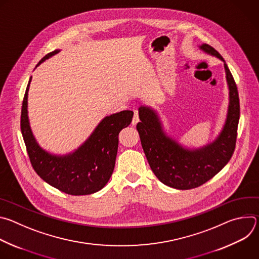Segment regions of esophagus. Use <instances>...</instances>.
<instances>
[{"label": "esophagus", "mask_w": 259, "mask_h": 259, "mask_svg": "<svg viewBox=\"0 0 259 259\" xmlns=\"http://www.w3.org/2000/svg\"><path fill=\"white\" fill-rule=\"evenodd\" d=\"M139 122V117H138V110L134 109V116H133V120H132V125H136Z\"/></svg>", "instance_id": "1"}]
</instances>
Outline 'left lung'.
<instances>
[{
    "mask_svg": "<svg viewBox=\"0 0 259 259\" xmlns=\"http://www.w3.org/2000/svg\"><path fill=\"white\" fill-rule=\"evenodd\" d=\"M199 49L224 62L229 89L227 117L213 140L199 147L183 145L167 133L156 109L147 105L138 108L140 122L136 129L146 160L158 179L176 190H191L207 182L229 163L236 145L240 101L235 80L225 59L214 48L202 44Z\"/></svg>",
    "mask_w": 259,
    "mask_h": 259,
    "instance_id": "1",
    "label": "left lung"
}]
</instances>
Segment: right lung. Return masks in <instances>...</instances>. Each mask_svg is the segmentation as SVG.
I'll return each mask as SVG.
<instances>
[{
  "label": "right lung",
  "instance_id": "add662e5",
  "mask_svg": "<svg viewBox=\"0 0 259 259\" xmlns=\"http://www.w3.org/2000/svg\"><path fill=\"white\" fill-rule=\"evenodd\" d=\"M59 52L57 49L44 56L35 68ZM30 82L31 77L22 102L20 127L32 168L51 187L65 194L85 196L100 191L113 174L119 133L130 125L133 112L122 110L104 117L77 149L67 154H54L39 144L30 127L27 109Z\"/></svg>",
  "mask_w": 259,
  "mask_h": 259
}]
</instances>
